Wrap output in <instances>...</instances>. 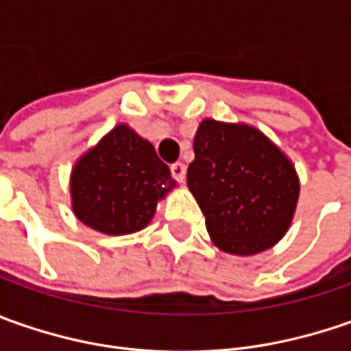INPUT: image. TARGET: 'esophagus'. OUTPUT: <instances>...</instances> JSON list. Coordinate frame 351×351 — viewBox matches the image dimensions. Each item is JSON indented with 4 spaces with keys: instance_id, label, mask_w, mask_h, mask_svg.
<instances>
[{
    "instance_id": "obj_1",
    "label": "esophagus",
    "mask_w": 351,
    "mask_h": 351,
    "mask_svg": "<svg viewBox=\"0 0 351 351\" xmlns=\"http://www.w3.org/2000/svg\"><path fill=\"white\" fill-rule=\"evenodd\" d=\"M171 176H173V178H176L180 183L185 182V166H183L182 162L171 164Z\"/></svg>"
}]
</instances>
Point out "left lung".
<instances>
[{
    "mask_svg": "<svg viewBox=\"0 0 351 351\" xmlns=\"http://www.w3.org/2000/svg\"><path fill=\"white\" fill-rule=\"evenodd\" d=\"M193 152L187 187L219 248L254 256L285 236L301 185L293 162L263 132L205 119Z\"/></svg>",
    "mask_w": 351,
    "mask_h": 351,
    "instance_id": "8db88e82",
    "label": "left lung"
}]
</instances>
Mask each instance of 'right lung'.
<instances>
[{"mask_svg": "<svg viewBox=\"0 0 351 351\" xmlns=\"http://www.w3.org/2000/svg\"><path fill=\"white\" fill-rule=\"evenodd\" d=\"M176 187L154 146L128 125H117L75 162L70 176L72 210L82 223L121 236L142 230L156 205Z\"/></svg>", "mask_w": 351, "mask_h": 351, "instance_id": "1", "label": "right lung"}]
</instances>
